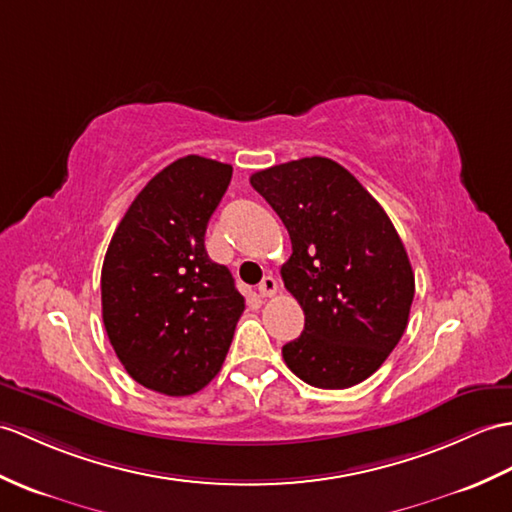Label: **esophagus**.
<instances>
[{"instance_id": "34e87169", "label": "esophagus", "mask_w": 512, "mask_h": 512, "mask_svg": "<svg viewBox=\"0 0 512 512\" xmlns=\"http://www.w3.org/2000/svg\"><path fill=\"white\" fill-rule=\"evenodd\" d=\"M257 292H259L261 299H268V296H275V294H277V279L272 277V275L264 277V279H261V283H259Z\"/></svg>"}]
</instances>
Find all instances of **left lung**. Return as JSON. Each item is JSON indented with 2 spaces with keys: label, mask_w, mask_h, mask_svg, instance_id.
I'll return each instance as SVG.
<instances>
[{
  "label": "left lung",
  "mask_w": 512,
  "mask_h": 512,
  "mask_svg": "<svg viewBox=\"0 0 512 512\" xmlns=\"http://www.w3.org/2000/svg\"><path fill=\"white\" fill-rule=\"evenodd\" d=\"M251 185L290 233L285 288L305 314L283 360L305 384L351 388L386 362L408 327L414 272L382 205L325 157L272 165Z\"/></svg>",
  "instance_id": "1"
}]
</instances>
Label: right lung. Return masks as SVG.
<instances>
[{"instance_id":"add662e5","label":"right lung","mask_w":512,"mask_h":512,"mask_svg":"<svg viewBox=\"0 0 512 512\" xmlns=\"http://www.w3.org/2000/svg\"><path fill=\"white\" fill-rule=\"evenodd\" d=\"M229 163L187 154L141 189L102 264V320L137 384L194 395L222 368L244 296L211 261L205 231L231 183Z\"/></svg>"}]
</instances>
